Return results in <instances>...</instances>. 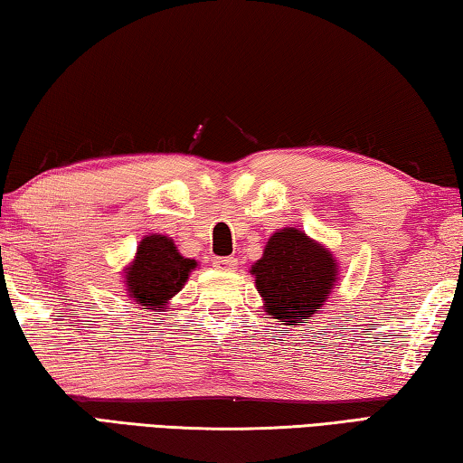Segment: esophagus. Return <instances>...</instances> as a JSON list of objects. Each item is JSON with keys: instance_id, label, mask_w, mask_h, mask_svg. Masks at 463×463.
I'll use <instances>...</instances> for the list:
<instances>
[{"instance_id": "esophagus-1", "label": "esophagus", "mask_w": 463, "mask_h": 463, "mask_svg": "<svg viewBox=\"0 0 463 463\" xmlns=\"http://www.w3.org/2000/svg\"><path fill=\"white\" fill-rule=\"evenodd\" d=\"M213 265L218 271H234L237 269V260H234V257H218Z\"/></svg>"}]
</instances>
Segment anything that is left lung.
<instances>
[{
    "instance_id": "left-lung-1",
    "label": "left lung",
    "mask_w": 463,
    "mask_h": 463,
    "mask_svg": "<svg viewBox=\"0 0 463 463\" xmlns=\"http://www.w3.org/2000/svg\"><path fill=\"white\" fill-rule=\"evenodd\" d=\"M263 310L281 325L315 317L339 284V263L331 249L294 226L268 239L261 260L249 269Z\"/></svg>"
}]
</instances>
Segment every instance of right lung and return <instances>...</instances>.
I'll use <instances>...</instances> for the list:
<instances>
[{"label": "right lung", "mask_w": 463, "mask_h": 463, "mask_svg": "<svg viewBox=\"0 0 463 463\" xmlns=\"http://www.w3.org/2000/svg\"><path fill=\"white\" fill-rule=\"evenodd\" d=\"M198 261L184 257L175 242L165 234H146L138 242L135 260L122 269L124 288L130 304L155 315L167 310V304L177 292H182Z\"/></svg>", "instance_id": "1"}]
</instances>
